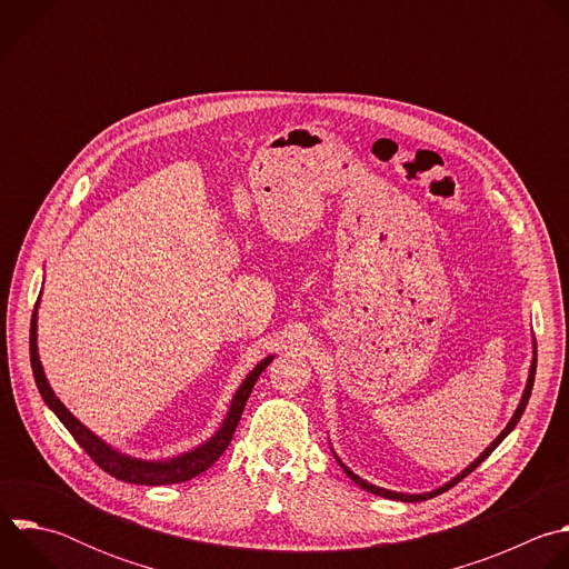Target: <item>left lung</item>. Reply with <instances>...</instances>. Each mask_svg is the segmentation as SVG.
Here are the masks:
<instances>
[{
  "label": "left lung",
  "mask_w": 569,
  "mask_h": 569,
  "mask_svg": "<svg viewBox=\"0 0 569 569\" xmlns=\"http://www.w3.org/2000/svg\"><path fill=\"white\" fill-rule=\"evenodd\" d=\"M533 378H536V340H533V358H531V367H529V378H527V385H525V391H522V398H520V402H518V408H516V412H513V417H511V421L507 423V428L491 441V446L486 448L472 463H468L459 475H455L450 481H446L443 486H439V489H435V491H428V493H398V491H389V489H382V486H376V483H369L367 479H362L360 475H356L338 455H336V450H333V455H336V459H338V463L342 466V470L360 486V489H365V491H369V493H373V496H380V498H387V500H400V502H423V500H430V498H435V496H439V493H443V491H448L450 486H455L457 481H461L466 475H470L486 457H489L509 435H511V430L518 426V421H520V417H522V412H525V408H527V402H529V396H531V389H533Z\"/></svg>",
  "instance_id": "1"
}]
</instances>
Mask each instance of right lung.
Returning <instances> with one entry per match:
<instances>
[{"instance_id": "right-lung-1", "label": "right lung", "mask_w": 569, "mask_h": 569, "mask_svg": "<svg viewBox=\"0 0 569 569\" xmlns=\"http://www.w3.org/2000/svg\"><path fill=\"white\" fill-rule=\"evenodd\" d=\"M38 306L36 303V312L31 319V367H33V378L36 385L44 398V402L49 405V410L60 419V423L69 430V435L78 441V446L83 448L106 472H110L112 477L128 481V483H141V486H164V483H178V481H189L193 477H198L200 472H204L209 466L216 463V459L227 450L236 426L240 421L242 410H246V402L261 376V371L274 360V356L263 358L248 376L246 380L240 382V387L236 389L229 410L220 423V428L216 430V435H211L204 443L196 446L193 450H187L182 455L169 457V459H139L132 455H126L117 448H112L108 441H103L101 437H97L88 426L80 423L67 408L62 405V400L56 396V391L51 389L47 376H44V367L40 362V353H38Z\"/></svg>"}]
</instances>
